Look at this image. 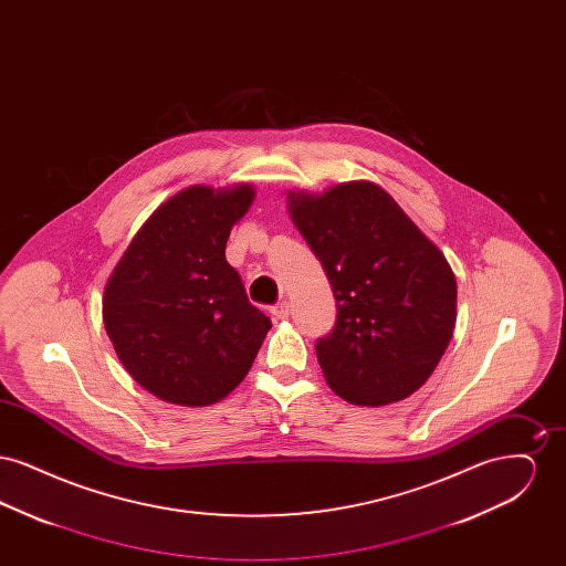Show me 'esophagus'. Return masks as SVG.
Masks as SVG:
<instances>
[{"mask_svg":"<svg viewBox=\"0 0 566 566\" xmlns=\"http://www.w3.org/2000/svg\"><path fill=\"white\" fill-rule=\"evenodd\" d=\"M289 314H291V305H289L286 301L275 303V305L271 307V316H273V321H286V318H289Z\"/></svg>","mask_w":566,"mask_h":566,"instance_id":"esophagus-1","label":"esophagus"}]
</instances>
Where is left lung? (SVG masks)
Segmentation results:
<instances>
[{
  "mask_svg": "<svg viewBox=\"0 0 566 566\" xmlns=\"http://www.w3.org/2000/svg\"><path fill=\"white\" fill-rule=\"evenodd\" d=\"M289 210L337 301L333 331L316 342L328 386L369 407L413 395L454 333L457 277L446 256L369 182L291 192Z\"/></svg>",
  "mask_w": 566,
  "mask_h": 566,
  "instance_id": "obj_1",
  "label": "left lung"
}]
</instances>
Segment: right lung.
<instances>
[{
  "label": "right lung",
  "instance_id": "right-lung-1",
  "mask_svg": "<svg viewBox=\"0 0 566 566\" xmlns=\"http://www.w3.org/2000/svg\"><path fill=\"white\" fill-rule=\"evenodd\" d=\"M252 199L245 185L178 192L144 222L108 280L109 342L135 381L167 403L224 399L268 337L270 318L224 259Z\"/></svg>",
  "mask_w": 566,
  "mask_h": 566
}]
</instances>
